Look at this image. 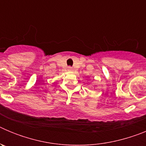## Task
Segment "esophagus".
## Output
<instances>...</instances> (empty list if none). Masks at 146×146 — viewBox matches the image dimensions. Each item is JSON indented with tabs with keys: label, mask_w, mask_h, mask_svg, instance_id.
Wrapping results in <instances>:
<instances>
[{
	"label": "esophagus",
	"mask_w": 146,
	"mask_h": 146,
	"mask_svg": "<svg viewBox=\"0 0 146 146\" xmlns=\"http://www.w3.org/2000/svg\"><path fill=\"white\" fill-rule=\"evenodd\" d=\"M68 71H69V72H72V71H73V69H72V67L69 66L68 67Z\"/></svg>",
	"instance_id": "esophagus-1"
}]
</instances>
